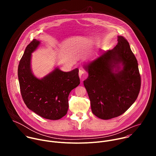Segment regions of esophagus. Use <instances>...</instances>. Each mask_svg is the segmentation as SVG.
I'll list each match as a JSON object with an SVG mask.
<instances>
[{
	"instance_id": "1",
	"label": "esophagus",
	"mask_w": 156,
	"mask_h": 156,
	"mask_svg": "<svg viewBox=\"0 0 156 156\" xmlns=\"http://www.w3.org/2000/svg\"><path fill=\"white\" fill-rule=\"evenodd\" d=\"M84 74H85V72H84V70H83L81 69L79 70V76L81 79L83 80L85 78V75Z\"/></svg>"
}]
</instances>
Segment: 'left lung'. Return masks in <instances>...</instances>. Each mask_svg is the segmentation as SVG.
I'll use <instances>...</instances> for the list:
<instances>
[{
  "mask_svg": "<svg viewBox=\"0 0 156 156\" xmlns=\"http://www.w3.org/2000/svg\"><path fill=\"white\" fill-rule=\"evenodd\" d=\"M117 41L113 49L101 52L84 65L88 77L83 83L92 112L103 120L125 112L136 100L141 87L138 62L129 44L122 36Z\"/></svg>",
  "mask_w": 156,
  "mask_h": 156,
  "instance_id": "8db88e82",
  "label": "left lung"
}]
</instances>
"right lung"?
<instances>
[{"instance_id": "obj_1", "label": "right lung", "mask_w": 156, "mask_h": 156, "mask_svg": "<svg viewBox=\"0 0 156 156\" xmlns=\"http://www.w3.org/2000/svg\"><path fill=\"white\" fill-rule=\"evenodd\" d=\"M39 44V41L33 39L20 61L18 76L21 96L27 107L38 115L58 120L67 113L69 94L80 83L79 70L65 72L55 68L42 78H36L31 71V59Z\"/></svg>"}]
</instances>
